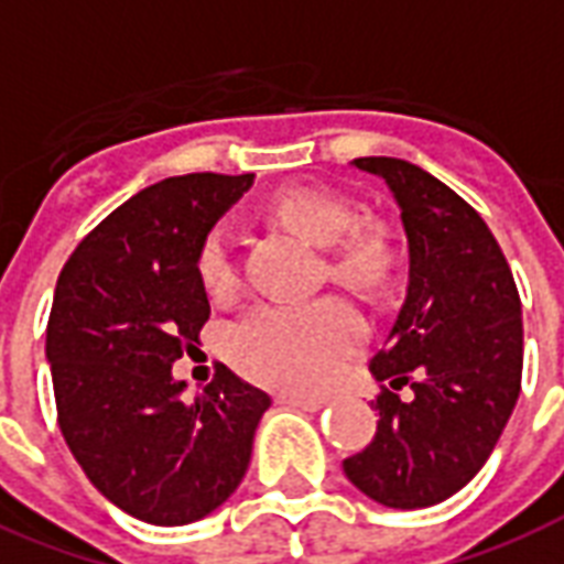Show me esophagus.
<instances>
[{
    "label": "esophagus",
    "mask_w": 564,
    "mask_h": 564,
    "mask_svg": "<svg viewBox=\"0 0 564 564\" xmlns=\"http://www.w3.org/2000/svg\"><path fill=\"white\" fill-rule=\"evenodd\" d=\"M279 403L291 405V409H303V412H317L326 405L323 397H296V394H282L279 397Z\"/></svg>",
    "instance_id": "34e87169"
}]
</instances>
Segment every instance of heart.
I'll return each instance as SVG.
<instances>
[{"label": "heart", "instance_id": "heart-1", "mask_svg": "<svg viewBox=\"0 0 564 564\" xmlns=\"http://www.w3.org/2000/svg\"><path fill=\"white\" fill-rule=\"evenodd\" d=\"M270 214L317 247H329V276L356 291H379L394 270V241L350 205L312 191H288ZM196 279L212 300H229L241 282L238 256L223 229H208L196 247ZM361 341V321L338 296L312 303H261L229 329V356L243 377L285 394L321 391Z\"/></svg>", "mask_w": 564, "mask_h": 564}]
</instances>
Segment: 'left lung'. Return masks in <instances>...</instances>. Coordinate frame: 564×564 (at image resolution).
Here are the masks:
<instances>
[{"label": "left lung", "mask_w": 564, "mask_h": 564, "mask_svg": "<svg viewBox=\"0 0 564 564\" xmlns=\"http://www.w3.org/2000/svg\"><path fill=\"white\" fill-rule=\"evenodd\" d=\"M352 164L386 178L400 205L409 294L370 359L382 382L377 435L344 474L377 503L426 509L477 477L518 403L521 296L497 238L456 191L403 159Z\"/></svg>", "instance_id": "1"}]
</instances>
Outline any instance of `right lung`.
Here are the masks:
<instances>
[{
  "mask_svg": "<svg viewBox=\"0 0 564 564\" xmlns=\"http://www.w3.org/2000/svg\"><path fill=\"white\" fill-rule=\"evenodd\" d=\"M252 173H187L108 214L61 270L46 359L61 435L96 491L138 521H199L241 486L270 397L220 365L185 400L173 365L212 314L196 247Z\"/></svg>",
  "mask_w": 564,
  "mask_h": 564,
  "instance_id": "add662e5",
  "label": "right lung"
}]
</instances>
